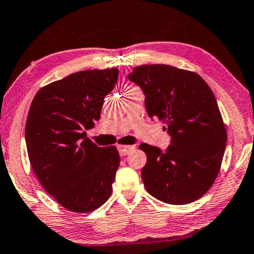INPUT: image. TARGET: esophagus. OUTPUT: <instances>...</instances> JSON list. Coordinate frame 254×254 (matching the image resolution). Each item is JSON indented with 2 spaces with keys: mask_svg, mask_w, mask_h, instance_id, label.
Masks as SVG:
<instances>
[{
  "mask_svg": "<svg viewBox=\"0 0 254 254\" xmlns=\"http://www.w3.org/2000/svg\"><path fill=\"white\" fill-rule=\"evenodd\" d=\"M134 149H135L134 145H118V150H119V153L121 157L127 156V154Z\"/></svg>",
  "mask_w": 254,
  "mask_h": 254,
  "instance_id": "esophagus-1",
  "label": "esophagus"
}]
</instances>
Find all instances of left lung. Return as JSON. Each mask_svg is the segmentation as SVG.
<instances>
[{"label": "left lung", "instance_id": "obj_1", "mask_svg": "<svg viewBox=\"0 0 254 254\" xmlns=\"http://www.w3.org/2000/svg\"><path fill=\"white\" fill-rule=\"evenodd\" d=\"M127 78L142 89L150 118L164 120L171 136L166 150L139 145L146 153L145 189L172 205L197 200L214 182L227 142L211 88L196 73L164 64L137 66Z\"/></svg>", "mask_w": 254, "mask_h": 254}]
</instances>
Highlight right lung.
I'll list each match as a JSON object with an SVG mask.
<instances>
[{
	"instance_id": "right-lung-1",
	"label": "right lung",
	"mask_w": 254,
	"mask_h": 254,
	"mask_svg": "<svg viewBox=\"0 0 254 254\" xmlns=\"http://www.w3.org/2000/svg\"><path fill=\"white\" fill-rule=\"evenodd\" d=\"M119 69H88L43 87L29 108L25 138L35 175L62 206L96 209L111 196L120 164L116 146L100 148L86 130L101 119Z\"/></svg>"
}]
</instances>
